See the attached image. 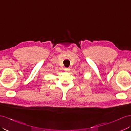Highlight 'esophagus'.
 I'll list each match as a JSON object with an SVG mask.
<instances>
[{
    "label": "esophagus",
    "mask_w": 131,
    "mask_h": 131,
    "mask_svg": "<svg viewBox=\"0 0 131 131\" xmlns=\"http://www.w3.org/2000/svg\"><path fill=\"white\" fill-rule=\"evenodd\" d=\"M64 70H65V71H66V72H69V71H70V68H66L64 69Z\"/></svg>",
    "instance_id": "esophagus-1"
}]
</instances>
